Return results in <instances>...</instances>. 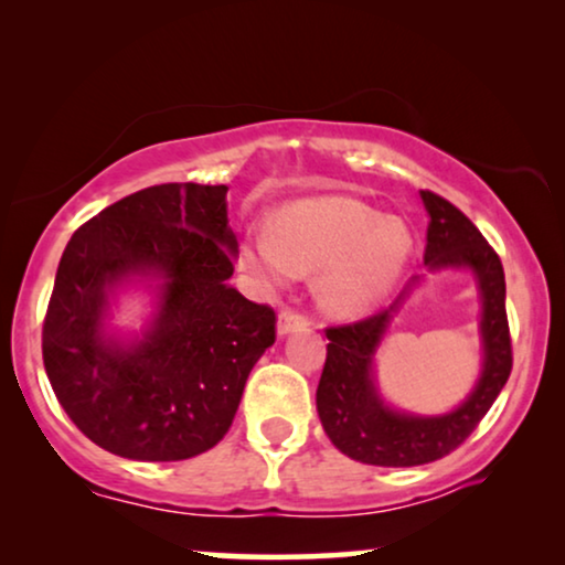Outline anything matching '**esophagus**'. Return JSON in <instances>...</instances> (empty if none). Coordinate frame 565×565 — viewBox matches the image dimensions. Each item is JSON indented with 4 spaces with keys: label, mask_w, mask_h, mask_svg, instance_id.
I'll list each match as a JSON object with an SVG mask.
<instances>
[{
    "label": "esophagus",
    "mask_w": 565,
    "mask_h": 565,
    "mask_svg": "<svg viewBox=\"0 0 565 565\" xmlns=\"http://www.w3.org/2000/svg\"><path fill=\"white\" fill-rule=\"evenodd\" d=\"M308 316H303L300 311H296V308H282L280 316H277V334L285 337L290 334V331H300L308 327Z\"/></svg>",
    "instance_id": "1"
}]
</instances>
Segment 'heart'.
Segmentation results:
<instances>
[{
	"instance_id": "obj_1",
	"label": "heart",
	"mask_w": 565,
	"mask_h": 565,
	"mask_svg": "<svg viewBox=\"0 0 565 565\" xmlns=\"http://www.w3.org/2000/svg\"><path fill=\"white\" fill-rule=\"evenodd\" d=\"M412 234L362 200L329 195L285 205L273 234L259 231L242 249L244 267L265 280L323 273L321 296L339 313L375 306L404 273Z\"/></svg>"
}]
</instances>
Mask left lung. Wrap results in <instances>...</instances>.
<instances>
[{
  "mask_svg": "<svg viewBox=\"0 0 565 565\" xmlns=\"http://www.w3.org/2000/svg\"><path fill=\"white\" fill-rule=\"evenodd\" d=\"M429 213L424 262L429 269L468 267L481 292L483 370L470 396L450 414L414 416L385 406L373 383V358L393 313L416 277L388 308L367 319L327 329V362L316 408L331 443L347 458L383 468H412L450 455L470 437L512 373V337L507 321V282L499 254L450 200L422 190Z\"/></svg>",
  "mask_w": 565,
  "mask_h": 565,
  "instance_id": "obj_1",
  "label": "left lung"
}]
</instances>
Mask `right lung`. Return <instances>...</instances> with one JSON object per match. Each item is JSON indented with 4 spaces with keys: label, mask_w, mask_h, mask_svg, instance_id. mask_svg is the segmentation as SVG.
Instances as JSON below:
<instances>
[{
    "label": "right lung",
    "mask_w": 565,
    "mask_h": 565,
    "mask_svg": "<svg viewBox=\"0 0 565 565\" xmlns=\"http://www.w3.org/2000/svg\"><path fill=\"white\" fill-rule=\"evenodd\" d=\"M226 184L169 182L107 205L74 231L43 321V365L82 435L130 460H188L226 435L254 362L275 344V311L234 275ZM157 276L141 340L104 334L109 290Z\"/></svg>",
    "instance_id": "obj_1"
}]
</instances>
